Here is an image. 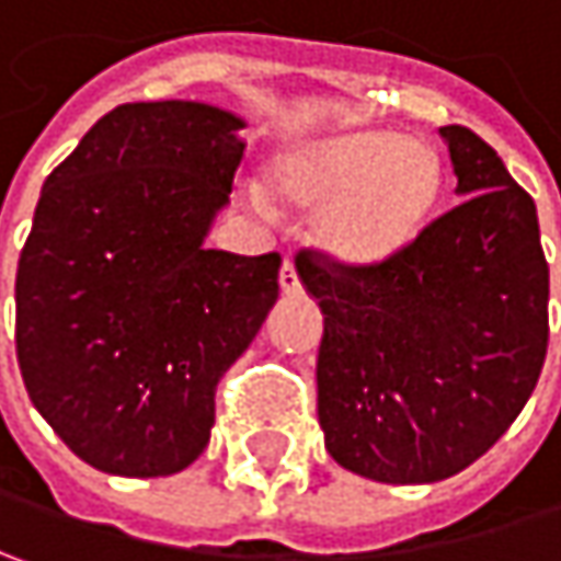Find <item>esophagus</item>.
<instances>
[{"mask_svg": "<svg viewBox=\"0 0 561 561\" xmlns=\"http://www.w3.org/2000/svg\"><path fill=\"white\" fill-rule=\"evenodd\" d=\"M279 288L285 291V295H301V279H298V270H295V263H291V260H285V263H282Z\"/></svg>", "mask_w": 561, "mask_h": 561, "instance_id": "1", "label": "esophagus"}]
</instances>
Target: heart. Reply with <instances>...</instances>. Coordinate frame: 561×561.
I'll use <instances>...</instances> for the list:
<instances>
[{
    "label": "heart",
    "mask_w": 561,
    "mask_h": 561,
    "mask_svg": "<svg viewBox=\"0 0 561 561\" xmlns=\"http://www.w3.org/2000/svg\"><path fill=\"white\" fill-rule=\"evenodd\" d=\"M443 170L427 144L388 130H343L282 157L273 188L291 211H324L318 243L346 266H379L417 240Z\"/></svg>",
    "instance_id": "heart-1"
}]
</instances>
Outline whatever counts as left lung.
<instances>
[{
    "label": "left lung",
    "mask_w": 561,
    "mask_h": 561,
    "mask_svg": "<svg viewBox=\"0 0 561 561\" xmlns=\"http://www.w3.org/2000/svg\"><path fill=\"white\" fill-rule=\"evenodd\" d=\"M462 202L379 266L301 250L321 305L318 421L333 459L373 482L449 479L534 394L549 343V266L534 198L462 125L439 128Z\"/></svg>",
    "instance_id": "8db88e82"
}]
</instances>
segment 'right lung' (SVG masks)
Instances as JSON below:
<instances>
[{"mask_svg":"<svg viewBox=\"0 0 561 561\" xmlns=\"http://www.w3.org/2000/svg\"><path fill=\"white\" fill-rule=\"evenodd\" d=\"M243 118L128 102L47 176L15 276L31 404L99 472L192 466L215 388L279 298V253L205 250L243 160Z\"/></svg>","mask_w":561,"mask_h":561,"instance_id":"obj_1","label":"right lung"}]
</instances>
